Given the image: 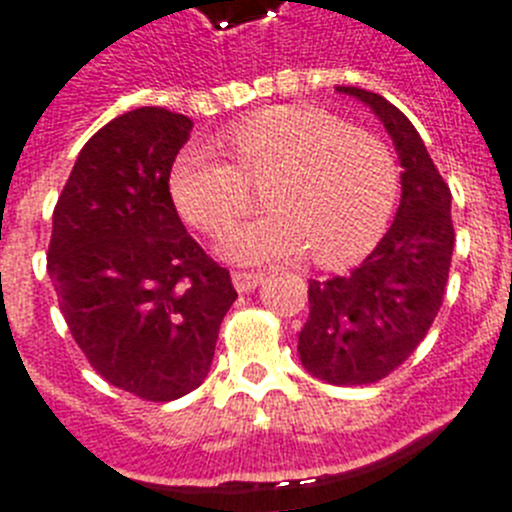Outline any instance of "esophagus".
Segmentation results:
<instances>
[{
  "instance_id": "esophagus-1",
  "label": "esophagus",
  "mask_w": 512,
  "mask_h": 512,
  "mask_svg": "<svg viewBox=\"0 0 512 512\" xmlns=\"http://www.w3.org/2000/svg\"><path fill=\"white\" fill-rule=\"evenodd\" d=\"M233 287L238 289V292H251V289H256L261 284V279H264V274L261 271H233Z\"/></svg>"
}]
</instances>
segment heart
I'll return each mask as SVG.
<instances>
[{"label":"heart","instance_id":"b5f03b06","mask_svg":"<svg viewBox=\"0 0 512 512\" xmlns=\"http://www.w3.org/2000/svg\"><path fill=\"white\" fill-rule=\"evenodd\" d=\"M235 164L215 148H184L171 166V194L189 223L225 233L251 205L248 179L271 174L266 215L235 228L225 256L241 264L310 251L343 266L372 251L390 223L400 189L392 148L318 107H266L225 133Z\"/></svg>","mask_w":512,"mask_h":512}]
</instances>
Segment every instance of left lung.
Returning a JSON list of instances; mask_svg holds the SVG:
<instances>
[{
	"mask_svg": "<svg viewBox=\"0 0 512 512\" xmlns=\"http://www.w3.org/2000/svg\"><path fill=\"white\" fill-rule=\"evenodd\" d=\"M382 120L400 158L395 223L346 277L310 279V318L300 330L302 366L338 387L372 384L413 354L441 310L454 253L451 192L413 122L374 92L336 87Z\"/></svg>",
	"mask_w": 512,
	"mask_h": 512,
	"instance_id": "left-lung-1",
	"label": "left lung"
}]
</instances>
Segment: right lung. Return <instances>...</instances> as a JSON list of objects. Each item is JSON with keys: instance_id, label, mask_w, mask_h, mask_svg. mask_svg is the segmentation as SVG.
Returning a JSON list of instances; mask_svg holds the SVG:
<instances>
[{"instance_id": "1", "label": "right lung", "mask_w": 512, "mask_h": 512, "mask_svg": "<svg viewBox=\"0 0 512 512\" xmlns=\"http://www.w3.org/2000/svg\"><path fill=\"white\" fill-rule=\"evenodd\" d=\"M189 130L164 107L115 117L81 148L53 210L48 277L71 336L99 377L148 402L205 382L238 297L171 200Z\"/></svg>"}]
</instances>
